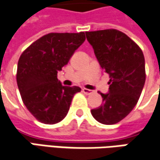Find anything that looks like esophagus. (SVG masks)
<instances>
[{
	"label": "esophagus",
	"instance_id": "obj_1",
	"mask_svg": "<svg viewBox=\"0 0 160 160\" xmlns=\"http://www.w3.org/2000/svg\"><path fill=\"white\" fill-rule=\"evenodd\" d=\"M82 91H83V93L86 94V95H90V94L93 93V90H90V89H88V88H82Z\"/></svg>",
	"mask_w": 160,
	"mask_h": 160
}]
</instances>
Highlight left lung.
Returning <instances> with one entry per match:
<instances>
[{"label":"left lung","instance_id":"8db88e82","mask_svg":"<svg viewBox=\"0 0 160 160\" xmlns=\"http://www.w3.org/2000/svg\"><path fill=\"white\" fill-rule=\"evenodd\" d=\"M101 68L109 74V92L91 114L103 124H115L134 108L146 80L144 55L133 40L117 29L86 32Z\"/></svg>","mask_w":160,"mask_h":160}]
</instances>
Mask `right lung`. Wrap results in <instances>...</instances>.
Wrapping results in <instances>:
<instances>
[{"instance_id": "right-lung-1", "label": "right lung", "mask_w": 160, "mask_h": 160, "mask_svg": "<svg viewBox=\"0 0 160 160\" xmlns=\"http://www.w3.org/2000/svg\"><path fill=\"white\" fill-rule=\"evenodd\" d=\"M85 33H49L21 53L17 84L22 101L33 116L45 124L61 122L80 88L62 86L57 72L85 41Z\"/></svg>"}]
</instances>
